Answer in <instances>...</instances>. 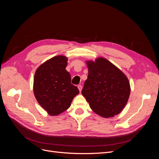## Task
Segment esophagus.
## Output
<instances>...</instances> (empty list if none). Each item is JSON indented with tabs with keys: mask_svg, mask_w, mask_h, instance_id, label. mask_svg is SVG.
<instances>
[{
	"mask_svg": "<svg viewBox=\"0 0 159 159\" xmlns=\"http://www.w3.org/2000/svg\"><path fill=\"white\" fill-rule=\"evenodd\" d=\"M78 89H79V91H80V92H81V89H82V86H81V85H79L78 86Z\"/></svg>",
	"mask_w": 159,
	"mask_h": 159,
	"instance_id": "esophagus-1",
	"label": "esophagus"
}]
</instances>
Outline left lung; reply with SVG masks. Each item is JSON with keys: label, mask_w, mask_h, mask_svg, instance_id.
Segmentation results:
<instances>
[{"label": "left lung", "mask_w": 159, "mask_h": 159, "mask_svg": "<svg viewBox=\"0 0 159 159\" xmlns=\"http://www.w3.org/2000/svg\"><path fill=\"white\" fill-rule=\"evenodd\" d=\"M88 79L81 93L89 107L100 116L112 117L121 112L129 98L131 88L127 76L103 57L86 61Z\"/></svg>", "instance_id": "1"}]
</instances>
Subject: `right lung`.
Segmentation results:
<instances>
[{
	"label": "right lung",
	"mask_w": 159,
	"mask_h": 159,
	"mask_svg": "<svg viewBox=\"0 0 159 159\" xmlns=\"http://www.w3.org/2000/svg\"><path fill=\"white\" fill-rule=\"evenodd\" d=\"M67 61L66 56H57L41 64L35 72L34 93L38 103L52 116L68 109L80 93L71 84V75L66 70Z\"/></svg>",
	"instance_id": "1"
}]
</instances>
